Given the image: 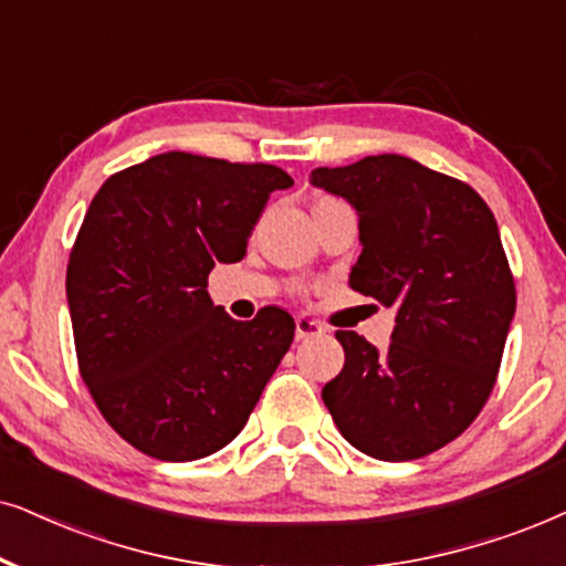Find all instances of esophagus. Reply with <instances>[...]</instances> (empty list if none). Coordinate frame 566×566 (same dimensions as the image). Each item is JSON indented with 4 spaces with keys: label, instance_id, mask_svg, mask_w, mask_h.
Masks as SVG:
<instances>
[{
    "label": "esophagus",
    "instance_id": "obj_1",
    "mask_svg": "<svg viewBox=\"0 0 566 566\" xmlns=\"http://www.w3.org/2000/svg\"><path fill=\"white\" fill-rule=\"evenodd\" d=\"M326 334V326L321 321L307 318V315H297L295 318V336L297 338H313V336H323Z\"/></svg>",
    "mask_w": 566,
    "mask_h": 566
}]
</instances>
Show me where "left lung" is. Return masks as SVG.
Returning a JSON list of instances; mask_svg holds the SVG:
<instances>
[{
  "instance_id": "obj_1",
  "label": "left lung",
  "mask_w": 566,
  "mask_h": 566,
  "mask_svg": "<svg viewBox=\"0 0 566 566\" xmlns=\"http://www.w3.org/2000/svg\"><path fill=\"white\" fill-rule=\"evenodd\" d=\"M311 184L359 217L349 287L394 307L378 349L336 331L344 367L323 386L344 440L378 461H413L455 440L492 394L515 318V282L486 201L403 155L315 168Z\"/></svg>"
}]
</instances>
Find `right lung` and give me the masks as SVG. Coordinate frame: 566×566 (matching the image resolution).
I'll use <instances>...</instances> for the list:
<instances>
[{"mask_svg": "<svg viewBox=\"0 0 566 566\" xmlns=\"http://www.w3.org/2000/svg\"><path fill=\"white\" fill-rule=\"evenodd\" d=\"M276 165L165 153L101 186L66 269L80 373L105 421L160 461H199L245 427L295 338L282 307L235 321L207 276L245 255Z\"/></svg>", "mask_w": 566, "mask_h": 566, "instance_id": "right-lung-1", "label": "right lung"}]
</instances>
